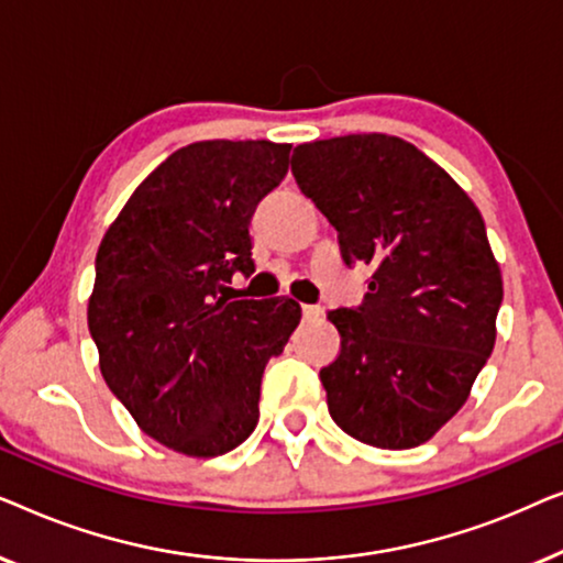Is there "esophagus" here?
I'll return each mask as SVG.
<instances>
[{"label": "esophagus", "instance_id": "esophagus-1", "mask_svg": "<svg viewBox=\"0 0 563 563\" xmlns=\"http://www.w3.org/2000/svg\"><path fill=\"white\" fill-rule=\"evenodd\" d=\"M302 314H305V320H318L322 314V307L320 305H302Z\"/></svg>", "mask_w": 563, "mask_h": 563}]
</instances>
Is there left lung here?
Listing matches in <instances>:
<instances>
[{
    "mask_svg": "<svg viewBox=\"0 0 563 563\" xmlns=\"http://www.w3.org/2000/svg\"><path fill=\"white\" fill-rule=\"evenodd\" d=\"M291 174L368 264L356 307L328 312L341 353L320 368L335 426L376 449L426 443L466 402L495 349L503 276L464 189L415 145L345 135L297 145Z\"/></svg>",
    "mask_w": 563,
    "mask_h": 563,
    "instance_id": "1",
    "label": "left lung"
}]
</instances>
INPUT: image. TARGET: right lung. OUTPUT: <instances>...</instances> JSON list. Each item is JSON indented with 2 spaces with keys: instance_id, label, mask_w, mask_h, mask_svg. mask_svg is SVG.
<instances>
[{
  "instance_id": "1",
  "label": "right lung",
  "mask_w": 563,
  "mask_h": 563,
  "mask_svg": "<svg viewBox=\"0 0 563 563\" xmlns=\"http://www.w3.org/2000/svg\"><path fill=\"white\" fill-rule=\"evenodd\" d=\"M287 143L207 141L176 151L133 191L97 251L89 333L112 395L143 433L220 456L258 420L261 376L302 310L233 299L251 276V218L289 168Z\"/></svg>"
}]
</instances>
